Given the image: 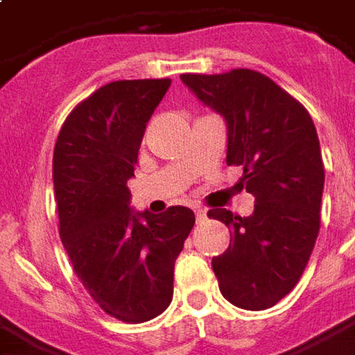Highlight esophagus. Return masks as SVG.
Segmentation results:
<instances>
[{
  "instance_id": "obj_1",
  "label": "esophagus",
  "mask_w": 355,
  "mask_h": 355,
  "mask_svg": "<svg viewBox=\"0 0 355 355\" xmlns=\"http://www.w3.org/2000/svg\"><path fill=\"white\" fill-rule=\"evenodd\" d=\"M196 218H198V223L205 220V218H207V211L201 207H196Z\"/></svg>"
}]
</instances>
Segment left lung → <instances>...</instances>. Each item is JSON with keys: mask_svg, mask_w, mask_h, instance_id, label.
Instances as JSON below:
<instances>
[{"mask_svg": "<svg viewBox=\"0 0 355 355\" xmlns=\"http://www.w3.org/2000/svg\"><path fill=\"white\" fill-rule=\"evenodd\" d=\"M180 80L226 121V163L241 165L254 211L211 209L230 228V247L213 259L223 297L238 308L266 310L289 295L320 232L323 162L310 114L264 73H182Z\"/></svg>", "mask_w": 355, "mask_h": 355, "instance_id": "1", "label": "left lung"}]
</instances>
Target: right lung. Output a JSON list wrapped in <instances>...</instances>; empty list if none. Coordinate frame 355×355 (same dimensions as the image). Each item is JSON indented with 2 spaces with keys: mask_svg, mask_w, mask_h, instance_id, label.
Masks as SVG:
<instances>
[{
  "mask_svg": "<svg viewBox=\"0 0 355 355\" xmlns=\"http://www.w3.org/2000/svg\"><path fill=\"white\" fill-rule=\"evenodd\" d=\"M171 80L112 81L66 117L53 154L60 239L96 304L125 323L159 315L173 300L175 261L196 216L182 205L162 215L131 207L148 119Z\"/></svg>",
  "mask_w": 355,
  "mask_h": 355,
  "instance_id": "obj_1",
  "label": "right lung"
}]
</instances>
